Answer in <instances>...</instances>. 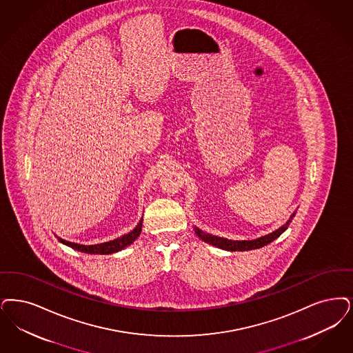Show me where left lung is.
<instances>
[{"label":"left lung","instance_id":"8db88e82","mask_svg":"<svg viewBox=\"0 0 353 353\" xmlns=\"http://www.w3.org/2000/svg\"><path fill=\"white\" fill-rule=\"evenodd\" d=\"M293 216H294V214L292 215V218L289 219V222H288L286 225L280 227V228L276 230L274 232H272V234H269V235H265V236H263V238H259V239L254 240H241V241H240V240L225 239V238H219V236H214V235H210V234H206V232L201 231L199 228H196V232H197L199 239H202L203 241L212 244V245H215V247H218V248H222V250H226V251H250V250L261 248V247L269 244L270 241L277 239V238L281 235L282 232L289 227L292 219H293Z\"/></svg>","mask_w":353,"mask_h":353}]
</instances>
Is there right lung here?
Returning a JSON list of instances; mask_svg holds the SVG:
<instances>
[{
    "instance_id": "add662e5",
    "label": "right lung",
    "mask_w": 353,
    "mask_h": 353,
    "mask_svg": "<svg viewBox=\"0 0 353 353\" xmlns=\"http://www.w3.org/2000/svg\"><path fill=\"white\" fill-rule=\"evenodd\" d=\"M141 231V222L135 227L131 232H128L126 235L118 238V239L112 240V241H106V243H102V244H96V245H81V244H76V243H71V241H67V240L60 239L59 240L71 247L73 250H77L80 252H85V254H114V252H118L121 250H123L127 245H130L134 240L137 239L139 236Z\"/></svg>"
}]
</instances>
